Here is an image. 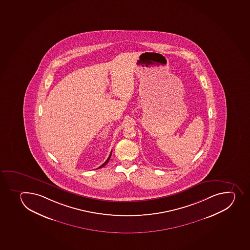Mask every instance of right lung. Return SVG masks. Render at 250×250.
Returning a JSON list of instances; mask_svg holds the SVG:
<instances>
[{"mask_svg":"<svg viewBox=\"0 0 250 250\" xmlns=\"http://www.w3.org/2000/svg\"><path fill=\"white\" fill-rule=\"evenodd\" d=\"M111 155H112V152H111V154H110L109 156H108V158H107V160H106V161H105L104 163V164H103L102 165H101V166L99 167L98 168H101V167H104L105 165H106V164H107V163H108V161H109L110 158H111Z\"/></svg>","mask_w":250,"mask_h":250,"instance_id":"add662e5","label":"right lung"}]
</instances>
